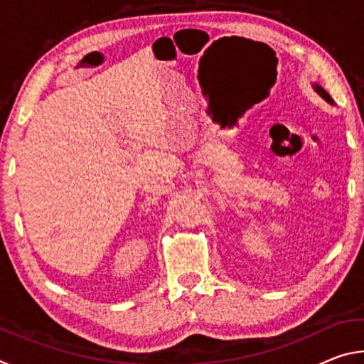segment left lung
<instances>
[{
    "mask_svg": "<svg viewBox=\"0 0 364 364\" xmlns=\"http://www.w3.org/2000/svg\"><path fill=\"white\" fill-rule=\"evenodd\" d=\"M313 88H315V91H316V93L319 95V96H321L323 97V100H326V101H328L329 104H334V101H332V97L329 96V93H328V91H326L324 88H321V86H319V85H313Z\"/></svg>",
    "mask_w": 364,
    "mask_h": 364,
    "instance_id": "1",
    "label": "left lung"
}]
</instances>
